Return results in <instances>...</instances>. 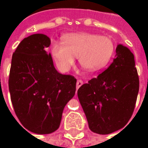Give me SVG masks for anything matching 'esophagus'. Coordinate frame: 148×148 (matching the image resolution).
Listing matches in <instances>:
<instances>
[{"label": "esophagus", "instance_id": "obj_1", "mask_svg": "<svg viewBox=\"0 0 148 148\" xmlns=\"http://www.w3.org/2000/svg\"><path fill=\"white\" fill-rule=\"evenodd\" d=\"M82 84H83V81L81 80H77V89H78Z\"/></svg>", "mask_w": 148, "mask_h": 148}]
</instances>
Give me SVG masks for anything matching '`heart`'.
Wrapping results in <instances>:
<instances>
[{"mask_svg": "<svg viewBox=\"0 0 148 148\" xmlns=\"http://www.w3.org/2000/svg\"><path fill=\"white\" fill-rule=\"evenodd\" d=\"M62 41H52L51 52L56 64L64 71L70 69L77 57L81 67L95 71L108 62L114 50L108 37L86 32L66 34Z\"/></svg>", "mask_w": 148, "mask_h": 148, "instance_id": "b5f03b06", "label": "heart"}]
</instances>
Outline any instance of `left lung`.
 Masks as SVG:
<instances>
[{"instance_id": "left-lung-1", "label": "left lung", "mask_w": 148, "mask_h": 148, "mask_svg": "<svg viewBox=\"0 0 148 148\" xmlns=\"http://www.w3.org/2000/svg\"><path fill=\"white\" fill-rule=\"evenodd\" d=\"M138 91L134 54L117 45L111 64L77 90L90 131L108 134L124 127L133 114Z\"/></svg>"}]
</instances>
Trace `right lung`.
<instances>
[{"label": "right lung", "instance_id": "obj_1", "mask_svg": "<svg viewBox=\"0 0 148 148\" xmlns=\"http://www.w3.org/2000/svg\"><path fill=\"white\" fill-rule=\"evenodd\" d=\"M50 45V38L42 34L22 40L13 53L8 80L17 118L25 128L39 134L58 130L64 108L76 90V78L55 69L45 51Z\"/></svg>", "mask_w": 148, "mask_h": 148}]
</instances>
